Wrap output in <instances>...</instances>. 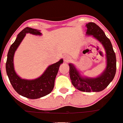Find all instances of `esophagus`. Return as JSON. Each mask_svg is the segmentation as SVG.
I'll use <instances>...</instances> for the list:
<instances>
[{
    "mask_svg": "<svg viewBox=\"0 0 123 123\" xmlns=\"http://www.w3.org/2000/svg\"><path fill=\"white\" fill-rule=\"evenodd\" d=\"M64 61L66 62H68L70 61V58L68 56H65L64 57Z\"/></svg>",
    "mask_w": 123,
    "mask_h": 123,
    "instance_id": "1",
    "label": "esophagus"
}]
</instances>
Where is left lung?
I'll list each match as a JSON object with an SVG mask.
<instances>
[{
	"mask_svg": "<svg viewBox=\"0 0 123 123\" xmlns=\"http://www.w3.org/2000/svg\"><path fill=\"white\" fill-rule=\"evenodd\" d=\"M86 34L92 35L103 44L106 53L107 66L104 72L96 78L83 77L73 64H69L70 77L73 85L78 90L83 92H99L105 89L114 79L116 73V56L109 39L106 36L103 30L96 23H88Z\"/></svg>",
	"mask_w": 123,
	"mask_h": 123,
	"instance_id": "obj_1",
	"label": "left lung"
}]
</instances>
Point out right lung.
<instances>
[{
  "label": "right lung",
  "mask_w": 123,
  "mask_h": 123,
  "mask_svg": "<svg viewBox=\"0 0 123 123\" xmlns=\"http://www.w3.org/2000/svg\"><path fill=\"white\" fill-rule=\"evenodd\" d=\"M27 33L41 35L38 30L31 27H27L23 29L17 35L16 40L11 46L8 51L6 70L10 83L18 94L26 98L37 99L49 94L53 90L56 76L63 60L61 59L58 62L49 66L44 73L36 79L26 80L20 78L14 70L13 58L15 50Z\"/></svg>",
  "instance_id": "add662e5"
}]
</instances>
